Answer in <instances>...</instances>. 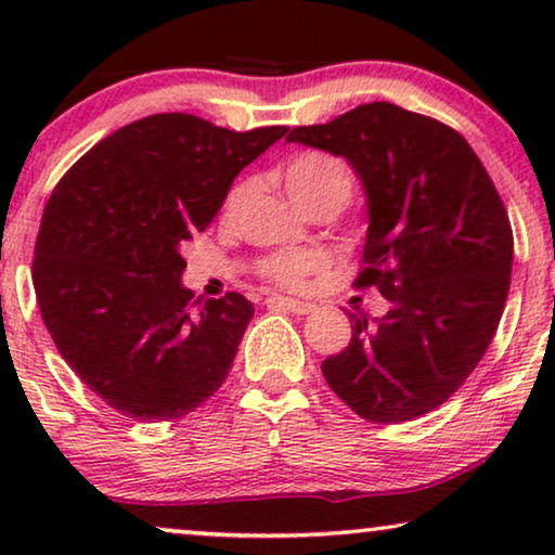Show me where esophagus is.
I'll return each mask as SVG.
<instances>
[{
	"label": "esophagus",
	"instance_id": "1",
	"mask_svg": "<svg viewBox=\"0 0 555 555\" xmlns=\"http://www.w3.org/2000/svg\"><path fill=\"white\" fill-rule=\"evenodd\" d=\"M268 306L283 308V310H287V313H295V315H308L315 310L313 302H302V300H293V298H268Z\"/></svg>",
	"mask_w": 555,
	"mask_h": 555
}]
</instances>
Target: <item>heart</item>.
I'll return each instance as SVG.
<instances>
[{
  "instance_id": "b5f03b06",
  "label": "heart",
  "mask_w": 555,
  "mask_h": 555,
  "mask_svg": "<svg viewBox=\"0 0 555 555\" xmlns=\"http://www.w3.org/2000/svg\"><path fill=\"white\" fill-rule=\"evenodd\" d=\"M283 186L295 207L308 209L313 204H333L340 209L353 194V173L346 162L325 151H300L291 156L283 166ZM249 192L247 181H237L230 186L222 215L234 217ZM323 268V257L313 249H293V253H278L262 262L260 272L270 283L285 287H300L308 275Z\"/></svg>"
}]
</instances>
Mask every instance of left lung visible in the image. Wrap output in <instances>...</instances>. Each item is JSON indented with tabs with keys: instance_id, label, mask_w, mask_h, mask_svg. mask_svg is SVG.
<instances>
[{
	"instance_id": "1",
	"label": "left lung",
	"mask_w": 555,
	"mask_h": 555,
	"mask_svg": "<svg viewBox=\"0 0 555 555\" xmlns=\"http://www.w3.org/2000/svg\"><path fill=\"white\" fill-rule=\"evenodd\" d=\"M285 141L344 156L369 199L356 287L389 313L351 318V344L321 363L361 420L412 422L444 404L488 351L513 270L505 204L473 146L442 120L366 103Z\"/></svg>"
}]
</instances>
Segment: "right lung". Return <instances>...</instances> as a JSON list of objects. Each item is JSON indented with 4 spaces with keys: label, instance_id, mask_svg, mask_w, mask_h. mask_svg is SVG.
<instances>
[{
    "label": "right lung",
    "instance_id": "1",
    "mask_svg": "<svg viewBox=\"0 0 555 555\" xmlns=\"http://www.w3.org/2000/svg\"><path fill=\"white\" fill-rule=\"evenodd\" d=\"M285 133L156 113L95 143L52 189L35 242L37 302L67 366L116 412L181 420L224 384L255 308L240 293L194 300L181 249Z\"/></svg>",
    "mask_w": 555,
    "mask_h": 555
}]
</instances>
